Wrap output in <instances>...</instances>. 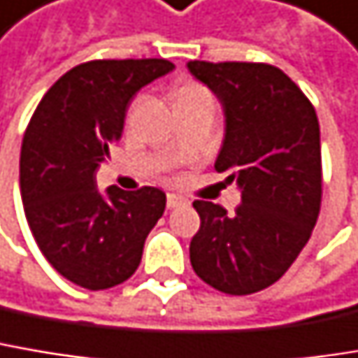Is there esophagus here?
<instances>
[{
	"label": "esophagus",
	"instance_id": "34e87169",
	"mask_svg": "<svg viewBox=\"0 0 358 358\" xmlns=\"http://www.w3.org/2000/svg\"><path fill=\"white\" fill-rule=\"evenodd\" d=\"M168 207L170 209H176V207H180V205H186V199L184 196H180V194H168Z\"/></svg>",
	"mask_w": 358,
	"mask_h": 358
}]
</instances>
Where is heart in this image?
<instances>
[{
	"instance_id": "obj_1",
	"label": "heart",
	"mask_w": 358,
	"mask_h": 358,
	"mask_svg": "<svg viewBox=\"0 0 358 358\" xmlns=\"http://www.w3.org/2000/svg\"><path fill=\"white\" fill-rule=\"evenodd\" d=\"M199 102H213L211 92L194 82H184L176 87V104L178 108L182 106H190V104H199Z\"/></svg>"
}]
</instances>
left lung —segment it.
<instances>
[{"mask_svg": "<svg viewBox=\"0 0 358 358\" xmlns=\"http://www.w3.org/2000/svg\"><path fill=\"white\" fill-rule=\"evenodd\" d=\"M219 98L225 137L215 159L242 192L234 215L194 201L190 264L213 289L250 295L276 282L308 244L322 201L317 116L303 92L264 63L188 61Z\"/></svg>", "mask_w": 358, "mask_h": 358, "instance_id": "1", "label": "left lung"}]
</instances>
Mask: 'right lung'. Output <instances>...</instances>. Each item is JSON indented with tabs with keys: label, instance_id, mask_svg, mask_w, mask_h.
Listing matches in <instances>:
<instances>
[{
	"label": "right lung",
	"instance_id": "right-lung-1",
	"mask_svg": "<svg viewBox=\"0 0 358 358\" xmlns=\"http://www.w3.org/2000/svg\"><path fill=\"white\" fill-rule=\"evenodd\" d=\"M172 69L166 59L82 63L52 83L30 118L20 153L24 213L50 266L83 289L133 275L164 215V190L100 192L94 172L120 139L133 96Z\"/></svg>",
	"mask_w": 358,
	"mask_h": 358
}]
</instances>
